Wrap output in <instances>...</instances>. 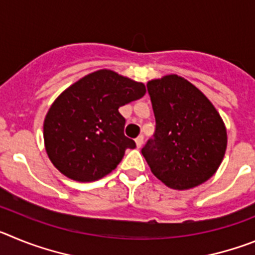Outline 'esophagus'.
Returning <instances> with one entry per match:
<instances>
[{"instance_id": "34e87169", "label": "esophagus", "mask_w": 255, "mask_h": 255, "mask_svg": "<svg viewBox=\"0 0 255 255\" xmlns=\"http://www.w3.org/2000/svg\"><path fill=\"white\" fill-rule=\"evenodd\" d=\"M135 143H136V148H141V145H143V143H144L143 135H139L138 138L135 139Z\"/></svg>"}]
</instances>
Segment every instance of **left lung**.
<instances>
[{"instance_id": "1", "label": "left lung", "mask_w": 255, "mask_h": 255, "mask_svg": "<svg viewBox=\"0 0 255 255\" xmlns=\"http://www.w3.org/2000/svg\"><path fill=\"white\" fill-rule=\"evenodd\" d=\"M155 131L141 153L150 171L176 190L211 179L224 159L227 134L220 114L197 87L177 75L147 84Z\"/></svg>"}]
</instances>
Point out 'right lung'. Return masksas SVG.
<instances>
[{"label":"right lung","mask_w":255,"mask_h":255,"mask_svg":"<svg viewBox=\"0 0 255 255\" xmlns=\"http://www.w3.org/2000/svg\"><path fill=\"white\" fill-rule=\"evenodd\" d=\"M145 94L143 83L98 70L74 83L52 103L43 124L47 154L69 179L89 182L117 167L135 141L124 134L121 106Z\"/></svg>","instance_id":"obj_1"}]
</instances>
